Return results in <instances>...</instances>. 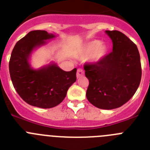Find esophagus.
<instances>
[{"label":"esophagus","instance_id":"esophagus-1","mask_svg":"<svg viewBox=\"0 0 150 150\" xmlns=\"http://www.w3.org/2000/svg\"><path fill=\"white\" fill-rule=\"evenodd\" d=\"M84 75V71H83V69L79 68L77 69V72H76V77L79 78L83 76Z\"/></svg>","mask_w":150,"mask_h":150}]
</instances>
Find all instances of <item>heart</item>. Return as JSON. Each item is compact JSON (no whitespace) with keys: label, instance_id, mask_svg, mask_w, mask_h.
<instances>
[{"label":"heart","instance_id":"heart-1","mask_svg":"<svg viewBox=\"0 0 150 150\" xmlns=\"http://www.w3.org/2000/svg\"><path fill=\"white\" fill-rule=\"evenodd\" d=\"M107 53V46L99 40H91L85 43L78 54L79 58L89 56L91 62H98L101 60Z\"/></svg>","mask_w":150,"mask_h":150}]
</instances>
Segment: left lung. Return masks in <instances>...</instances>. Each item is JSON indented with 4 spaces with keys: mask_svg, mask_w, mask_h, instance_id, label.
I'll use <instances>...</instances> for the list:
<instances>
[{
    "mask_svg": "<svg viewBox=\"0 0 150 150\" xmlns=\"http://www.w3.org/2000/svg\"><path fill=\"white\" fill-rule=\"evenodd\" d=\"M112 41V51L98 62L84 64L89 84L86 98L95 107L112 110L132 98L141 79L138 49L119 30H106Z\"/></svg>",
    "mask_w": 150,
    "mask_h": 150,
    "instance_id": "obj_1",
    "label": "left lung"
}]
</instances>
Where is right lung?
<instances>
[{
  "label": "right lung",
  "mask_w": 150,
  "mask_h": 150,
  "mask_svg": "<svg viewBox=\"0 0 150 150\" xmlns=\"http://www.w3.org/2000/svg\"><path fill=\"white\" fill-rule=\"evenodd\" d=\"M55 38L46 30H32L18 41L9 62L10 77L17 93L27 104L40 108H52L64 99L67 91L76 80V68L64 71L55 64L34 70L28 58L34 48Z\"/></svg>",
  "instance_id": "1"
}]
</instances>
